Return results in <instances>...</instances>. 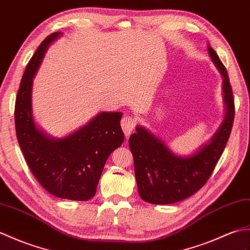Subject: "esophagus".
<instances>
[{
  "label": "esophagus",
  "mask_w": 250,
  "mask_h": 250,
  "mask_svg": "<svg viewBox=\"0 0 250 250\" xmlns=\"http://www.w3.org/2000/svg\"><path fill=\"white\" fill-rule=\"evenodd\" d=\"M135 126L136 120L135 118H132V116H124L121 121V127L126 137H128L131 134V131L135 129Z\"/></svg>",
  "instance_id": "34e87169"
}]
</instances>
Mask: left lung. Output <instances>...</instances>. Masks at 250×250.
I'll use <instances>...</instances> for the list:
<instances>
[{"label": "left lung", "instance_id": "left-lung-1", "mask_svg": "<svg viewBox=\"0 0 250 250\" xmlns=\"http://www.w3.org/2000/svg\"><path fill=\"white\" fill-rule=\"evenodd\" d=\"M209 57L223 76L226 115L210 140L189 156H177L143 126L129 138L134 157L138 191L152 204H171L197 192L212 175L231 134L234 121V99L229 76L217 53L208 46Z\"/></svg>", "mask_w": 250, "mask_h": 250}]
</instances>
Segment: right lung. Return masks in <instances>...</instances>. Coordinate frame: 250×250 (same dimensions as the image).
<instances>
[{"mask_svg": "<svg viewBox=\"0 0 250 250\" xmlns=\"http://www.w3.org/2000/svg\"><path fill=\"white\" fill-rule=\"evenodd\" d=\"M62 34L46 37L26 65L15 104L16 134L33 175L51 195L86 201L96 193L109 155L124 141L122 112H102L64 138H52L38 128L32 114L33 78L49 45Z\"/></svg>", "mask_w": 250, "mask_h": 250, "instance_id": "1", "label": "right lung"}]
</instances>
